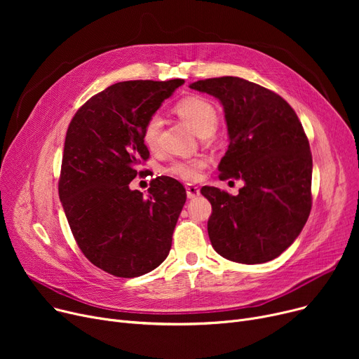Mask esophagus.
<instances>
[{"label": "esophagus", "mask_w": 359, "mask_h": 359, "mask_svg": "<svg viewBox=\"0 0 359 359\" xmlns=\"http://www.w3.org/2000/svg\"><path fill=\"white\" fill-rule=\"evenodd\" d=\"M186 195H187V198H189V199L198 198V196L201 195V192H199V189H198V186L187 184V186H186Z\"/></svg>", "instance_id": "obj_1"}]
</instances>
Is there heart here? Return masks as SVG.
Masks as SVG:
<instances>
[{"mask_svg":"<svg viewBox=\"0 0 359 359\" xmlns=\"http://www.w3.org/2000/svg\"><path fill=\"white\" fill-rule=\"evenodd\" d=\"M176 111L199 137L212 135L217 129L218 113L215 107L208 100L199 96H191L180 100L176 106ZM161 125V118L158 115H153L144 126L142 141L149 149H154L158 144ZM206 165H208V158L205 157H196L191 160H175L167 167V173L186 182H195L201 177Z\"/></svg>","mask_w":359,"mask_h":359,"instance_id":"1","label":"heart"}]
</instances>
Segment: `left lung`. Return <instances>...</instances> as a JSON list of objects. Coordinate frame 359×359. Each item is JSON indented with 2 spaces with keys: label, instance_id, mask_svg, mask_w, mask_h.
<instances>
[{
  "label": "left lung",
  "instance_id": "obj_1",
  "mask_svg": "<svg viewBox=\"0 0 359 359\" xmlns=\"http://www.w3.org/2000/svg\"><path fill=\"white\" fill-rule=\"evenodd\" d=\"M189 87L224 107L230 145L219 179L244 182L236 196L214 186L201 189L212 205V248L246 265L269 262L291 246L311 211L313 158L303 125L276 93L248 80L206 79Z\"/></svg>",
  "mask_w": 359,
  "mask_h": 359
}]
</instances>
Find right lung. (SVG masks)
<instances>
[{
    "label": "right lung",
    "instance_id": "right-lung-1",
    "mask_svg": "<svg viewBox=\"0 0 359 359\" xmlns=\"http://www.w3.org/2000/svg\"><path fill=\"white\" fill-rule=\"evenodd\" d=\"M183 83H116L86 102L68 126L60 199L79 248L110 275L148 273L172 248L186 202L183 184L160 176L144 196L129 183L137 177L140 163L149 157L142 141L147 121Z\"/></svg>",
    "mask_w": 359,
    "mask_h": 359
}]
</instances>
